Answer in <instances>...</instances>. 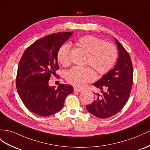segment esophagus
<instances>
[{"mask_svg": "<svg viewBox=\"0 0 150 150\" xmlns=\"http://www.w3.org/2000/svg\"><path fill=\"white\" fill-rule=\"evenodd\" d=\"M82 89H80V88L78 87H74V92H80L82 91Z\"/></svg>", "mask_w": 150, "mask_h": 150, "instance_id": "esophagus-1", "label": "esophagus"}]
</instances>
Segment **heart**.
I'll use <instances>...</instances> for the list:
<instances>
[{"instance_id":"1","label":"heart","mask_w":150,"mask_h":150,"mask_svg":"<svg viewBox=\"0 0 150 150\" xmlns=\"http://www.w3.org/2000/svg\"><path fill=\"white\" fill-rule=\"evenodd\" d=\"M76 44L84 51L87 56L86 64L93 68L99 75H104L113 68L116 63L118 51L115 45L96 37L86 35L80 37ZM70 45L64 44L57 54V58L63 66L70 64ZM94 72L89 68L75 67L67 71L66 79L73 86L82 87L94 79Z\"/></svg>"}]
</instances>
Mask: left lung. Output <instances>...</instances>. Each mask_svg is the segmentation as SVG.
<instances>
[{
	"label": "left lung",
	"instance_id": "obj_1",
	"mask_svg": "<svg viewBox=\"0 0 150 150\" xmlns=\"http://www.w3.org/2000/svg\"><path fill=\"white\" fill-rule=\"evenodd\" d=\"M114 39L118 51L117 62L112 70L93 83L101 90V94H97L95 100L86 106L88 112L101 118L110 117L120 112L128 101L132 86L131 59L117 38Z\"/></svg>",
	"mask_w": 150,
	"mask_h": 150
}]
</instances>
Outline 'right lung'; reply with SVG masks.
I'll list each match as a JSON object with an SVG mask.
<instances>
[{
	"mask_svg": "<svg viewBox=\"0 0 150 150\" xmlns=\"http://www.w3.org/2000/svg\"><path fill=\"white\" fill-rule=\"evenodd\" d=\"M73 32L55 33L37 40L26 49L18 64L16 88L25 106L42 117L58 112L74 87L61 83L49 86L52 74L59 69L57 54Z\"/></svg>",
	"mask_w": 150,
	"mask_h": 150,
	"instance_id": "right-lung-1",
	"label": "right lung"
}]
</instances>
